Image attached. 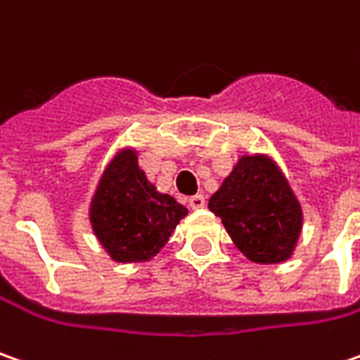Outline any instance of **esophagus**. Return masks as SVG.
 I'll list each match as a JSON object with an SVG mask.
<instances>
[{
    "label": "esophagus",
    "mask_w": 360,
    "mask_h": 360,
    "mask_svg": "<svg viewBox=\"0 0 360 360\" xmlns=\"http://www.w3.org/2000/svg\"><path fill=\"white\" fill-rule=\"evenodd\" d=\"M189 207H191V209H203L205 207L203 195H193V197H189Z\"/></svg>",
    "instance_id": "obj_1"
}]
</instances>
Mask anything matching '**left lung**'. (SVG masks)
<instances>
[{
	"label": "left lung",
	"mask_w": 360,
	"mask_h": 360,
	"mask_svg": "<svg viewBox=\"0 0 360 360\" xmlns=\"http://www.w3.org/2000/svg\"><path fill=\"white\" fill-rule=\"evenodd\" d=\"M235 247L249 261H287L303 229V211L277 163L266 155H243L209 199Z\"/></svg>",
	"instance_id": "1"
}]
</instances>
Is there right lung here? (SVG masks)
Listing matches in <instances>:
<instances>
[{
    "label": "right lung",
    "mask_w": 360,
    "mask_h": 360,
    "mask_svg": "<svg viewBox=\"0 0 360 360\" xmlns=\"http://www.w3.org/2000/svg\"><path fill=\"white\" fill-rule=\"evenodd\" d=\"M185 215L183 205L147 181L135 149H121L109 161L89 207L95 237L117 263L155 257Z\"/></svg>",
    "instance_id": "1"
}]
</instances>
